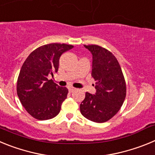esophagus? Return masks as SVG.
Returning <instances> with one entry per match:
<instances>
[{"instance_id": "obj_1", "label": "esophagus", "mask_w": 155, "mask_h": 155, "mask_svg": "<svg viewBox=\"0 0 155 155\" xmlns=\"http://www.w3.org/2000/svg\"><path fill=\"white\" fill-rule=\"evenodd\" d=\"M68 89H69L70 92H73V91H74L75 90H76V88H74V87H70Z\"/></svg>"}]
</instances>
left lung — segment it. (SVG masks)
<instances>
[{"mask_svg": "<svg viewBox=\"0 0 155 155\" xmlns=\"http://www.w3.org/2000/svg\"><path fill=\"white\" fill-rule=\"evenodd\" d=\"M92 54L91 77L96 81L95 94L85 93L81 113L94 123H105L118 113L127 94L125 78L117 59L105 48L84 45Z\"/></svg>", "mask_w": 155, "mask_h": 155, "instance_id": "8db88e82", "label": "left lung"}]
</instances>
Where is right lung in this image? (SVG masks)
Here are the masks:
<instances>
[{"label":"right lung","mask_w":155,"mask_h":155,"mask_svg":"<svg viewBox=\"0 0 155 155\" xmlns=\"http://www.w3.org/2000/svg\"><path fill=\"white\" fill-rule=\"evenodd\" d=\"M74 48L65 43H50L31 52L21 68L17 94L28 114L39 120L53 119L59 114L68 89L60 87L48 76L58 71L63 53Z\"/></svg>","instance_id":"obj_1"}]
</instances>
